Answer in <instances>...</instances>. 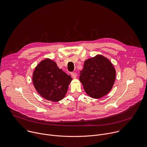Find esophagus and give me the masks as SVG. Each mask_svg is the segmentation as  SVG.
Masks as SVG:
<instances>
[{"mask_svg":"<svg viewBox=\"0 0 147 147\" xmlns=\"http://www.w3.org/2000/svg\"><path fill=\"white\" fill-rule=\"evenodd\" d=\"M71 76H72V77L73 78H76V76H77V75H76V73H75V72H72L71 73Z\"/></svg>","mask_w":147,"mask_h":147,"instance_id":"1","label":"esophagus"}]
</instances>
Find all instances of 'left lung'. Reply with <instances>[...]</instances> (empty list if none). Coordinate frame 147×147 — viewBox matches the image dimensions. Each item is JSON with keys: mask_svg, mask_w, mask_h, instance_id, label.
Wrapping results in <instances>:
<instances>
[{"mask_svg": "<svg viewBox=\"0 0 147 147\" xmlns=\"http://www.w3.org/2000/svg\"><path fill=\"white\" fill-rule=\"evenodd\" d=\"M79 80L86 93L93 98L107 95L115 80L116 71L111 62L102 55L86 60Z\"/></svg>", "mask_w": 147, "mask_h": 147, "instance_id": "1", "label": "left lung"}]
</instances>
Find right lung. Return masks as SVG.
I'll use <instances>...</instances> for the list:
<instances>
[{
	"mask_svg": "<svg viewBox=\"0 0 147 147\" xmlns=\"http://www.w3.org/2000/svg\"><path fill=\"white\" fill-rule=\"evenodd\" d=\"M72 78L49 58L40 61L36 67L32 81L38 93L45 99L58 102L64 98Z\"/></svg>",
	"mask_w": 147,
	"mask_h": 147,
	"instance_id": "right-lung-1",
	"label": "right lung"
}]
</instances>
